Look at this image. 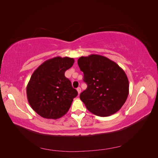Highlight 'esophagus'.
I'll return each mask as SVG.
<instances>
[{
	"label": "esophagus",
	"mask_w": 158,
	"mask_h": 158,
	"mask_svg": "<svg viewBox=\"0 0 158 158\" xmlns=\"http://www.w3.org/2000/svg\"><path fill=\"white\" fill-rule=\"evenodd\" d=\"M77 91H78V94H80L81 93V88H80V87H78V88H77Z\"/></svg>",
	"instance_id": "34e87169"
}]
</instances>
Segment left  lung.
Returning a JSON list of instances; mask_svg holds the SVG:
<instances>
[{"label":"left lung","instance_id":"left-lung-1","mask_svg":"<svg viewBox=\"0 0 158 158\" xmlns=\"http://www.w3.org/2000/svg\"><path fill=\"white\" fill-rule=\"evenodd\" d=\"M78 64L88 85L80 98L88 110L99 117L117 113L125 103L129 93L125 71L114 61L99 55L81 56Z\"/></svg>","mask_w":158,"mask_h":158}]
</instances>
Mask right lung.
Wrapping results in <instances>:
<instances>
[{
  "label": "right lung",
  "instance_id": "right-lung-1",
  "mask_svg": "<svg viewBox=\"0 0 158 158\" xmlns=\"http://www.w3.org/2000/svg\"><path fill=\"white\" fill-rule=\"evenodd\" d=\"M74 63L73 58L56 56L33 72L27 85V98L31 107L41 117L57 119L68 112L78 92L64 73Z\"/></svg>",
  "mask_w": 158,
  "mask_h": 158
}]
</instances>
